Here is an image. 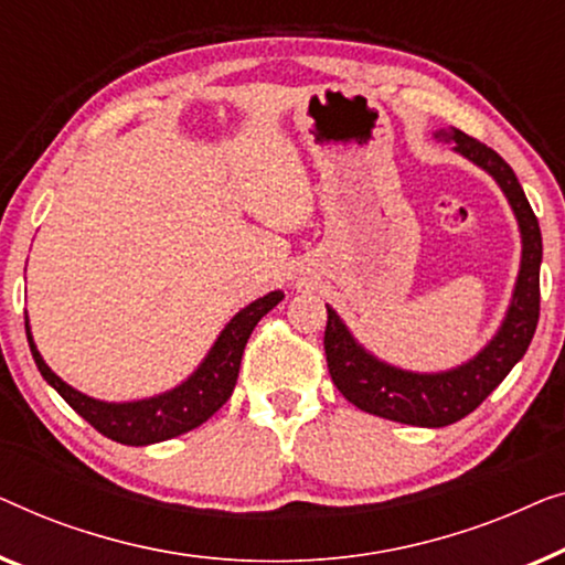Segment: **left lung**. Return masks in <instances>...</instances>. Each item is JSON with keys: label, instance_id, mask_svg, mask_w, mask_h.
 Masks as SVG:
<instances>
[{"label": "left lung", "instance_id": "8db88e82", "mask_svg": "<svg viewBox=\"0 0 565 565\" xmlns=\"http://www.w3.org/2000/svg\"><path fill=\"white\" fill-rule=\"evenodd\" d=\"M435 140L452 142L456 153L494 177L518 217L522 260L502 328L471 361L440 373H415L379 361L351 335L332 307H328V328H324V355H328V369L338 392L369 415L417 427H445L471 415L527 351L540 317L543 237H540L535 212L510 163L497 150L456 127L438 130Z\"/></svg>", "mask_w": 565, "mask_h": 565}]
</instances>
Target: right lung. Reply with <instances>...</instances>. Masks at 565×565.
<instances>
[{
    "instance_id": "1",
    "label": "right lung",
    "mask_w": 565,
    "mask_h": 565,
    "mask_svg": "<svg viewBox=\"0 0 565 565\" xmlns=\"http://www.w3.org/2000/svg\"><path fill=\"white\" fill-rule=\"evenodd\" d=\"M281 299V291H271L266 294V297L250 301L248 307L241 309V312L225 324V330L220 332V338L214 340L206 359L200 363V369H196L192 376L181 381V384L177 388H171V392H163L158 396H150V399L138 402H99L94 399V396L76 392L74 386H68L66 381L58 379L51 369H47L43 355L38 353L33 335H30L28 317L25 332L38 371H41L47 384L68 402V407H74L94 430H99L105 438L122 445H150L194 430V427L206 423V419L230 399L237 381V371H241L245 343H248L253 328H256L260 317L271 312Z\"/></svg>"
}]
</instances>
